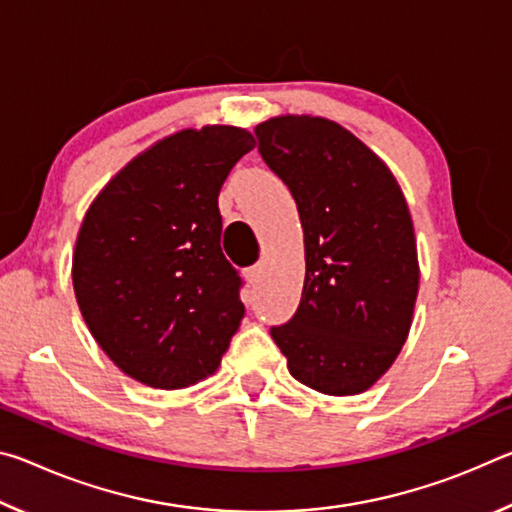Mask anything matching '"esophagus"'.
<instances>
[{"mask_svg": "<svg viewBox=\"0 0 512 512\" xmlns=\"http://www.w3.org/2000/svg\"><path fill=\"white\" fill-rule=\"evenodd\" d=\"M262 273H264V266H262V264L248 268V280H250V284H257L259 280H262Z\"/></svg>", "mask_w": 512, "mask_h": 512, "instance_id": "esophagus-1", "label": "esophagus"}]
</instances>
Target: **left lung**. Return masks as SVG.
Instances as JSON below:
<instances>
[{"label": "left lung", "mask_w": 512, "mask_h": 512, "mask_svg": "<svg viewBox=\"0 0 512 512\" xmlns=\"http://www.w3.org/2000/svg\"><path fill=\"white\" fill-rule=\"evenodd\" d=\"M259 153L289 187L305 232V287L289 323L271 327L300 384L368 391L409 336L420 268L409 205L393 173L336 121L273 117Z\"/></svg>", "instance_id": "8db88e82"}]
</instances>
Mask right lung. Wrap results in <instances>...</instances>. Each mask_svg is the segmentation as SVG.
Wrapping results in <instances>:
<instances>
[{
	"label": "right lung",
	"instance_id": "obj_1",
	"mask_svg": "<svg viewBox=\"0 0 512 512\" xmlns=\"http://www.w3.org/2000/svg\"><path fill=\"white\" fill-rule=\"evenodd\" d=\"M253 146L237 126L173 133L128 162L85 212L76 302L110 361L146 386L210 377L244 318L241 277L221 250L219 192Z\"/></svg>",
	"mask_w": 512,
	"mask_h": 512
}]
</instances>
